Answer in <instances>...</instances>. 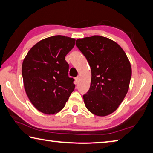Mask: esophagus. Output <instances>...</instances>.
<instances>
[{
	"mask_svg": "<svg viewBox=\"0 0 153 153\" xmlns=\"http://www.w3.org/2000/svg\"><path fill=\"white\" fill-rule=\"evenodd\" d=\"M75 80H76L77 83H78L79 81V76H77V77H76V79H75Z\"/></svg>",
	"mask_w": 153,
	"mask_h": 153,
	"instance_id": "esophagus-1",
	"label": "esophagus"
}]
</instances>
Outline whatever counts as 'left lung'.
I'll use <instances>...</instances> for the list:
<instances>
[{"label":"left lung","mask_w":153,"mask_h":153,"mask_svg":"<svg viewBox=\"0 0 153 153\" xmlns=\"http://www.w3.org/2000/svg\"><path fill=\"white\" fill-rule=\"evenodd\" d=\"M91 69V83L83 96L87 109L104 117L117 110L129 90L131 67L122 48L100 36L79 38L76 43Z\"/></svg>","instance_id":"8db88e82"}]
</instances>
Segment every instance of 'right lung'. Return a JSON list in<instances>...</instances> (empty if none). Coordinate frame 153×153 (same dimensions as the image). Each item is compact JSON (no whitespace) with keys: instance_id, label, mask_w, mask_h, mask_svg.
<instances>
[{"instance_id":"right-lung-1","label":"right lung","mask_w":153,"mask_h":153,"mask_svg":"<svg viewBox=\"0 0 153 153\" xmlns=\"http://www.w3.org/2000/svg\"><path fill=\"white\" fill-rule=\"evenodd\" d=\"M76 39L54 36L40 40L28 51L22 63V76L26 94L36 109L56 114L63 109L75 88L68 76L65 60Z\"/></svg>"}]
</instances>
